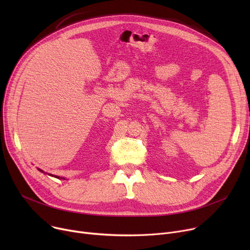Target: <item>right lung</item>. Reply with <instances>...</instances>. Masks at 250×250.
Wrapping results in <instances>:
<instances>
[{
    "label": "right lung",
    "instance_id": "1",
    "mask_svg": "<svg viewBox=\"0 0 250 250\" xmlns=\"http://www.w3.org/2000/svg\"><path fill=\"white\" fill-rule=\"evenodd\" d=\"M38 170H39V171H42V172H44V171H42V169H39V168H38ZM48 175H51V174H48ZM51 176H55L56 178H60V176H57V175H51ZM63 179H64V178H63Z\"/></svg>",
    "mask_w": 250,
    "mask_h": 250
}]
</instances>
